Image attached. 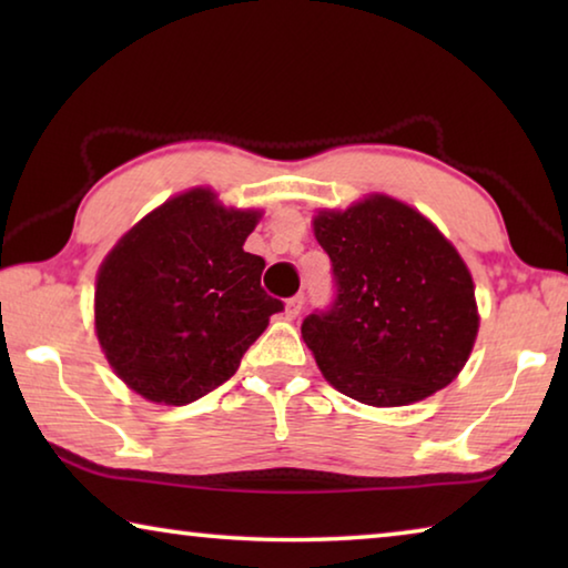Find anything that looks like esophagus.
I'll list each match as a JSON object with an SVG mask.
<instances>
[{
    "label": "esophagus",
    "instance_id": "1",
    "mask_svg": "<svg viewBox=\"0 0 568 568\" xmlns=\"http://www.w3.org/2000/svg\"><path fill=\"white\" fill-rule=\"evenodd\" d=\"M303 305H305V295H293L291 301L285 303V318H287V321H295L297 315H301Z\"/></svg>",
    "mask_w": 568,
    "mask_h": 568
}]
</instances>
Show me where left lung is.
I'll list each match as a JSON object with an SVG mask.
<instances>
[{
    "label": "left lung",
    "mask_w": 568,
    "mask_h": 568,
    "mask_svg": "<svg viewBox=\"0 0 568 568\" xmlns=\"http://www.w3.org/2000/svg\"><path fill=\"white\" fill-rule=\"evenodd\" d=\"M313 230L331 257L335 301L301 331L325 381L365 406H408L446 388L478 333L458 250L388 195L321 210Z\"/></svg>",
    "instance_id": "left-lung-1"
}]
</instances>
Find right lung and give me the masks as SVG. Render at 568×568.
Segmentation results:
<instances>
[{"mask_svg": "<svg viewBox=\"0 0 568 568\" xmlns=\"http://www.w3.org/2000/svg\"><path fill=\"white\" fill-rule=\"evenodd\" d=\"M261 213L207 187L170 197L110 250L94 287V331L114 373L152 403L185 406L233 376L283 311L245 253Z\"/></svg>", "mask_w": 568, "mask_h": 568, "instance_id": "add662e5", "label": "right lung"}]
</instances>
